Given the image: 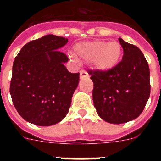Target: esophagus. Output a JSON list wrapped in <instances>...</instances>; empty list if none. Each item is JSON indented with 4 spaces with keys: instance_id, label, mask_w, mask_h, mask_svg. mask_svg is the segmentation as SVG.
I'll return each mask as SVG.
<instances>
[{
    "instance_id": "obj_1",
    "label": "esophagus",
    "mask_w": 161,
    "mask_h": 161,
    "mask_svg": "<svg viewBox=\"0 0 161 161\" xmlns=\"http://www.w3.org/2000/svg\"><path fill=\"white\" fill-rule=\"evenodd\" d=\"M88 74L85 70H81L80 71V78H88Z\"/></svg>"
}]
</instances>
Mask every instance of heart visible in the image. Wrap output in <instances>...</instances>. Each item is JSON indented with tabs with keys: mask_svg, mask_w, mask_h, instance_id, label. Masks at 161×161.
<instances>
[{
	"mask_svg": "<svg viewBox=\"0 0 161 161\" xmlns=\"http://www.w3.org/2000/svg\"><path fill=\"white\" fill-rule=\"evenodd\" d=\"M73 58L89 61L91 66L99 71L107 72L115 68L122 55V47L118 42H83L73 47Z\"/></svg>",
	"mask_w": 161,
	"mask_h": 161,
	"instance_id": "heart-1",
	"label": "heart"
}]
</instances>
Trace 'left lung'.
<instances>
[{
  "mask_svg": "<svg viewBox=\"0 0 161 161\" xmlns=\"http://www.w3.org/2000/svg\"><path fill=\"white\" fill-rule=\"evenodd\" d=\"M124 55L107 72L88 70L93 83V100L98 114L111 124L140 116L150 94V68L140 49L119 38Z\"/></svg>",
  "mask_w": 161,
  "mask_h": 161,
  "instance_id": "left-lung-1",
  "label": "left lung"
}]
</instances>
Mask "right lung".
<instances>
[{"mask_svg": "<svg viewBox=\"0 0 161 161\" xmlns=\"http://www.w3.org/2000/svg\"><path fill=\"white\" fill-rule=\"evenodd\" d=\"M68 40L47 35L24 45L15 58L10 93L24 119L39 126L60 122L68 113L79 73L68 72L66 54L58 51Z\"/></svg>", "mask_w": 161, "mask_h": 161, "instance_id": "add662e5", "label": "right lung"}]
</instances>
